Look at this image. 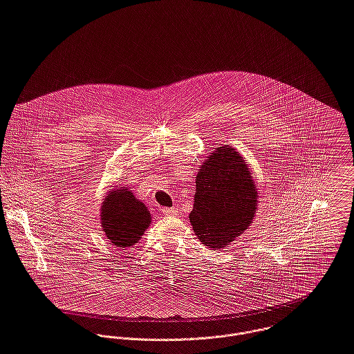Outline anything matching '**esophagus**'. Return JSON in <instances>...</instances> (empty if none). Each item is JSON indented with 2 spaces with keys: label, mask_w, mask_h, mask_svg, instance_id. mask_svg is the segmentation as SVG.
Wrapping results in <instances>:
<instances>
[{
  "label": "esophagus",
  "mask_w": 354,
  "mask_h": 354,
  "mask_svg": "<svg viewBox=\"0 0 354 354\" xmlns=\"http://www.w3.org/2000/svg\"><path fill=\"white\" fill-rule=\"evenodd\" d=\"M177 213H178V210L176 207H173V209H167V207L162 209V214H165V216H177Z\"/></svg>",
  "instance_id": "34e87169"
}]
</instances>
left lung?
I'll list each match as a JSON object with an SVG mask.
<instances>
[{
  "instance_id": "1",
  "label": "left lung",
  "mask_w": 354,
  "mask_h": 354,
  "mask_svg": "<svg viewBox=\"0 0 354 354\" xmlns=\"http://www.w3.org/2000/svg\"><path fill=\"white\" fill-rule=\"evenodd\" d=\"M199 167L189 223L210 250L227 247L252 224L258 192L250 167L234 147H217Z\"/></svg>"
}]
</instances>
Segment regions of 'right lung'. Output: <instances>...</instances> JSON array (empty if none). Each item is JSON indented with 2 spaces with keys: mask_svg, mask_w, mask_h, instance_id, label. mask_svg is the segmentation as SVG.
I'll list each match as a JSON object with an SVG mask.
<instances>
[{
  "mask_svg": "<svg viewBox=\"0 0 354 354\" xmlns=\"http://www.w3.org/2000/svg\"><path fill=\"white\" fill-rule=\"evenodd\" d=\"M102 230L118 248L138 243L151 224L148 207L127 187L113 188L102 203Z\"/></svg>",
  "mask_w": 354,
  "mask_h": 354,
  "instance_id": "obj_1",
  "label": "right lung"
}]
</instances>
